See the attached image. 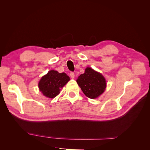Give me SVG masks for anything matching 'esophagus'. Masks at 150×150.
<instances>
[{"label": "esophagus", "instance_id": "34e87169", "mask_svg": "<svg viewBox=\"0 0 150 150\" xmlns=\"http://www.w3.org/2000/svg\"><path fill=\"white\" fill-rule=\"evenodd\" d=\"M70 76H71V78L72 79H74V77H75V74L73 72H71V73H70Z\"/></svg>", "mask_w": 150, "mask_h": 150}]
</instances>
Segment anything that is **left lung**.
I'll list each match as a JSON object with an SVG mask.
<instances>
[{
  "label": "left lung",
  "instance_id": "1",
  "mask_svg": "<svg viewBox=\"0 0 150 150\" xmlns=\"http://www.w3.org/2000/svg\"><path fill=\"white\" fill-rule=\"evenodd\" d=\"M76 81L84 94L91 99L99 97L106 88L104 77L91 67H86L84 73L81 74Z\"/></svg>",
  "mask_w": 150,
  "mask_h": 150
}]
</instances>
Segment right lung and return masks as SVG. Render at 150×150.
<instances>
[{"label": "right lung", "instance_id": "add662e5", "mask_svg": "<svg viewBox=\"0 0 150 150\" xmlns=\"http://www.w3.org/2000/svg\"><path fill=\"white\" fill-rule=\"evenodd\" d=\"M70 80L69 77L64 72L59 73L51 70L40 79L38 86L44 96L54 98L60 93L61 89Z\"/></svg>", "mask_w": 150, "mask_h": 150}]
</instances>
